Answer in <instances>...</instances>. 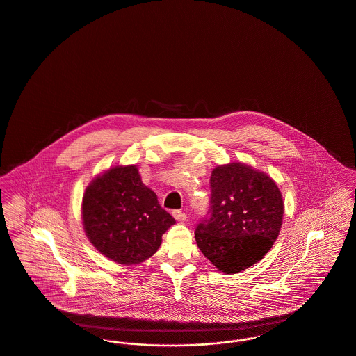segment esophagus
<instances>
[{
	"label": "esophagus",
	"instance_id": "esophagus-1",
	"mask_svg": "<svg viewBox=\"0 0 356 356\" xmlns=\"http://www.w3.org/2000/svg\"><path fill=\"white\" fill-rule=\"evenodd\" d=\"M172 216H173L176 220H186V212H183V211H180V209H175V211H172Z\"/></svg>",
	"mask_w": 356,
	"mask_h": 356
}]
</instances>
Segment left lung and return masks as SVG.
Instances as JSON below:
<instances>
[{
    "instance_id": "left-lung-1",
    "label": "left lung",
    "mask_w": 356,
    "mask_h": 356,
    "mask_svg": "<svg viewBox=\"0 0 356 356\" xmlns=\"http://www.w3.org/2000/svg\"><path fill=\"white\" fill-rule=\"evenodd\" d=\"M211 203L196 227L197 247L216 268L243 271L271 250L283 221V199L275 181L241 163L212 170Z\"/></svg>"
}]
</instances>
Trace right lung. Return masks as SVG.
<instances>
[{"label": "right lung", "mask_w": 356, "mask_h": 356, "mask_svg": "<svg viewBox=\"0 0 356 356\" xmlns=\"http://www.w3.org/2000/svg\"><path fill=\"white\" fill-rule=\"evenodd\" d=\"M83 220L97 251L120 264H137L152 256L175 224L135 165L115 167L90 183L83 197Z\"/></svg>", "instance_id": "right-lung-1"}]
</instances>
